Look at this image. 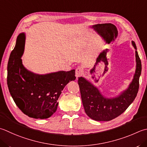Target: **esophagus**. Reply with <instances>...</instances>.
<instances>
[{
	"label": "esophagus",
	"mask_w": 147,
	"mask_h": 147,
	"mask_svg": "<svg viewBox=\"0 0 147 147\" xmlns=\"http://www.w3.org/2000/svg\"><path fill=\"white\" fill-rule=\"evenodd\" d=\"M83 69L81 67H78L75 71V76L76 78L80 77L83 74Z\"/></svg>",
	"instance_id": "1"
}]
</instances>
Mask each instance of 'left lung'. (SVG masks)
<instances>
[{"mask_svg":"<svg viewBox=\"0 0 147 147\" xmlns=\"http://www.w3.org/2000/svg\"><path fill=\"white\" fill-rule=\"evenodd\" d=\"M136 49V71L130 85L125 90L113 98H106L96 86L83 77L78 78L82 103L86 114L96 121H110L123 113L136 97L139 89V79L142 73V62Z\"/></svg>","mask_w":147,"mask_h":147,"instance_id":"1","label":"left lung"}]
</instances>
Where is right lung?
Returning a JSON list of instances; mask_svg holds the SVG:
<instances>
[{"label": "right lung", "mask_w": 147, "mask_h": 147, "mask_svg": "<svg viewBox=\"0 0 147 147\" xmlns=\"http://www.w3.org/2000/svg\"><path fill=\"white\" fill-rule=\"evenodd\" d=\"M25 42V34H20L7 64L9 90L16 106L26 115L34 119H48L57 111V100L65 86L76 79L75 70L46 74L27 70L21 59Z\"/></svg>", "instance_id": "add662e5"}]
</instances>
